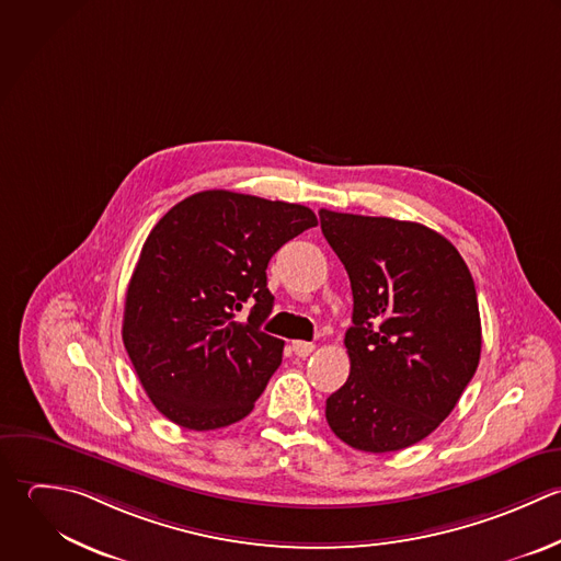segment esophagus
<instances>
[{
    "instance_id": "1",
    "label": "esophagus",
    "mask_w": 561,
    "mask_h": 561,
    "mask_svg": "<svg viewBox=\"0 0 561 561\" xmlns=\"http://www.w3.org/2000/svg\"><path fill=\"white\" fill-rule=\"evenodd\" d=\"M293 352H295V356L306 358V356H310V354L314 352V343H308V341H293Z\"/></svg>"
}]
</instances>
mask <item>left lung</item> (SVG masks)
<instances>
[{"mask_svg":"<svg viewBox=\"0 0 561 561\" xmlns=\"http://www.w3.org/2000/svg\"><path fill=\"white\" fill-rule=\"evenodd\" d=\"M319 218L354 295L352 369L325 420L356 450H404L453 413L479 367L474 279L453 242L420 222L330 209Z\"/></svg>","mask_w":561,"mask_h":561,"instance_id":"obj_1","label":"left lung"}]
</instances>
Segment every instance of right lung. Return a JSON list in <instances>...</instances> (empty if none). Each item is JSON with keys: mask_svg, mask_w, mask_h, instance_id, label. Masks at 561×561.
I'll use <instances>...</instances> for the list:
<instances>
[{"mask_svg": "<svg viewBox=\"0 0 561 561\" xmlns=\"http://www.w3.org/2000/svg\"><path fill=\"white\" fill-rule=\"evenodd\" d=\"M310 227L317 216L304 205L229 190L192 194L152 227L128 282L122 341L161 415L216 431L253 411L284 352L260 330L275 299L266 266Z\"/></svg>", "mask_w": 561, "mask_h": 561, "instance_id": "right-lung-1", "label": "right lung"}]
</instances>
